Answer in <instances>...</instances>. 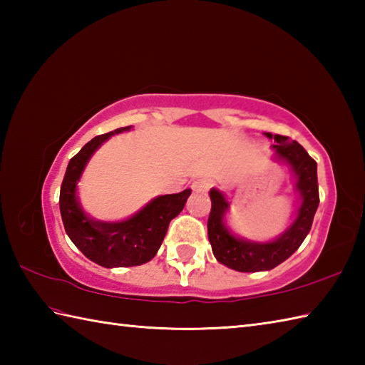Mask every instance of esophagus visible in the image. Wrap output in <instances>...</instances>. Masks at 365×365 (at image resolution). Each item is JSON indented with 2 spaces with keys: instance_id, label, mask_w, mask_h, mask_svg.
<instances>
[{
  "instance_id": "34e87169",
  "label": "esophagus",
  "mask_w": 365,
  "mask_h": 365,
  "mask_svg": "<svg viewBox=\"0 0 365 365\" xmlns=\"http://www.w3.org/2000/svg\"><path fill=\"white\" fill-rule=\"evenodd\" d=\"M191 188H192V191H196V192H207L208 190L212 188V182L207 180V178H197L196 182H192Z\"/></svg>"
}]
</instances>
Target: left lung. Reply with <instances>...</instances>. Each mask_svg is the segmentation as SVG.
I'll list each match as a JSON object with an SVG mask.
<instances>
[{"mask_svg": "<svg viewBox=\"0 0 365 365\" xmlns=\"http://www.w3.org/2000/svg\"><path fill=\"white\" fill-rule=\"evenodd\" d=\"M268 138H274V145L279 158L285 160L298 175L297 188L301 195V207L292 227L273 243H247L235 238L224 227V213L227 210V202L220 191L212 190V210L208 216L207 229L215 257L222 265L242 273H255L277 267L287 260L304 242L312 221L320 204L319 180H317V161L306 152L304 147L297 141H290L289 136L265 133Z\"/></svg>", "mask_w": 365, "mask_h": 365, "instance_id": "1", "label": "left lung"}]
</instances>
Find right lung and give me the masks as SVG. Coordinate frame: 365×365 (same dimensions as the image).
Listing matches in <instances>:
<instances>
[{"label":"right lung","instance_id":"1","mask_svg":"<svg viewBox=\"0 0 365 365\" xmlns=\"http://www.w3.org/2000/svg\"><path fill=\"white\" fill-rule=\"evenodd\" d=\"M128 128L122 127L98 135L84 144L68 161L61 183L59 208L68 238L89 260L105 268L138 267L153 259L165 240L170 220L183 210L191 195L190 190H185L177 195L160 196L133 218L122 222H97L81 212L75 197V188L88 160L111 135L122 133Z\"/></svg>","mask_w":365,"mask_h":365}]
</instances>
